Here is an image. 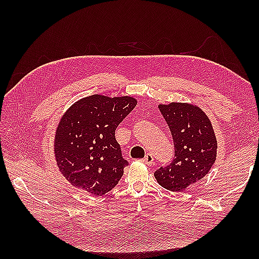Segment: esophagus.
Segmentation results:
<instances>
[{"label": "esophagus", "instance_id": "esophagus-1", "mask_svg": "<svg viewBox=\"0 0 259 259\" xmlns=\"http://www.w3.org/2000/svg\"><path fill=\"white\" fill-rule=\"evenodd\" d=\"M144 162L146 164H149V166H151V164L153 163V157H152L151 153H147L146 157L144 158Z\"/></svg>", "mask_w": 259, "mask_h": 259}]
</instances>
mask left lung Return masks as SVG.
Here are the masks:
<instances>
[{
	"instance_id": "1",
	"label": "left lung",
	"mask_w": 259,
	"mask_h": 259,
	"mask_svg": "<svg viewBox=\"0 0 259 259\" xmlns=\"http://www.w3.org/2000/svg\"><path fill=\"white\" fill-rule=\"evenodd\" d=\"M159 111L171 133L174 161L155 172L158 184L180 192L209 172L217 157V139L211 121L202 110L187 102L159 103Z\"/></svg>"
}]
</instances>
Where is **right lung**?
I'll use <instances>...</instances> for the list:
<instances>
[{
	"label": "right lung",
	"mask_w": 259,
	"mask_h": 259,
	"mask_svg": "<svg viewBox=\"0 0 259 259\" xmlns=\"http://www.w3.org/2000/svg\"><path fill=\"white\" fill-rule=\"evenodd\" d=\"M130 96L92 95L75 101L60 118L53 155L59 171L75 188L102 196L114 188L128 164L114 133L137 106Z\"/></svg>",
	"instance_id": "add662e5"
}]
</instances>
